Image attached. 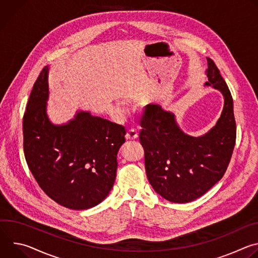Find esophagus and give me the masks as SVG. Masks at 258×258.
I'll return each instance as SVG.
<instances>
[{
  "label": "esophagus",
  "instance_id": "1",
  "mask_svg": "<svg viewBox=\"0 0 258 258\" xmlns=\"http://www.w3.org/2000/svg\"><path fill=\"white\" fill-rule=\"evenodd\" d=\"M138 133L135 130H130L127 131L126 135H125V139L126 140H136L138 138Z\"/></svg>",
  "mask_w": 258,
  "mask_h": 258
}]
</instances>
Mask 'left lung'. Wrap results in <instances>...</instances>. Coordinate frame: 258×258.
<instances>
[{"mask_svg": "<svg viewBox=\"0 0 258 258\" xmlns=\"http://www.w3.org/2000/svg\"><path fill=\"white\" fill-rule=\"evenodd\" d=\"M208 82L224 95L222 115L204 136L183 134L174 115L159 105H147L141 118L140 143L144 148L146 173L153 189L170 202L187 203L222 178L236 143L233 98L214 61L207 58Z\"/></svg>", "mask_w": 258, "mask_h": 258, "instance_id": "obj_1", "label": "left lung"}]
</instances>
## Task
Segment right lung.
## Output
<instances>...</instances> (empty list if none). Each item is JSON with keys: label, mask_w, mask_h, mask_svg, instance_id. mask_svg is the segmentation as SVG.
Returning <instances> with one entry per match:
<instances>
[{"label": "right lung", "mask_w": 258, "mask_h": 258, "mask_svg": "<svg viewBox=\"0 0 258 258\" xmlns=\"http://www.w3.org/2000/svg\"><path fill=\"white\" fill-rule=\"evenodd\" d=\"M48 96V67H44L23 116L28 168L41 189L58 204L76 210L94 207L113 187L125 130L85 111L66 124L54 125L46 113Z\"/></svg>", "instance_id": "add662e5"}]
</instances>
